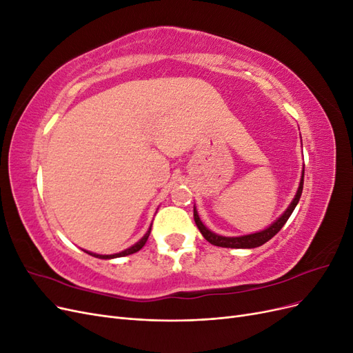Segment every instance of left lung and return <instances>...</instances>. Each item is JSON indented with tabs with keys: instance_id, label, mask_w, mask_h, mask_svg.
I'll return each mask as SVG.
<instances>
[{
	"instance_id": "1",
	"label": "left lung",
	"mask_w": 353,
	"mask_h": 353,
	"mask_svg": "<svg viewBox=\"0 0 353 353\" xmlns=\"http://www.w3.org/2000/svg\"><path fill=\"white\" fill-rule=\"evenodd\" d=\"M303 176H305V165H303V170H302L301 184H299L297 193H296L293 201L290 203V206L285 209V212L283 213V215L279 219H276L275 222H272L271 225L268 228H265L263 231L254 232V234H248V236H240V237H223V236H219V234L212 232L209 228L205 227V223L200 221L199 213H197V210L194 208L196 225L200 230L201 236L205 237L213 245H219V248H230V249H254V248H259V245L265 244L266 241H270L275 236V234L284 227V223L287 222V219L290 218V215L293 213L294 208L297 206V203H299V200H301V196H302Z\"/></svg>"
}]
</instances>
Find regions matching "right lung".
Listing matches in <instances>:
<instances>
[{
    "mask_svg": "<svg viewBox=\"0 0 353 353\" xmlns=\"http://www.w3.org/2000/svg\"><path fill=\"white\" fill-rule=\"evenodd\" d=\"M150 231H152V225H150V228H148V231L144 234V237H143L140 241L135 243L134 245H131L130 249L122 250V252H119V253H114V254H97V253H92V252H87V253L91 254V256H94V258H99V259H113V258H122V256L132 254V253H135V252L143 249V245H144L145 241L148 240V236H150Z\"/></svg>",
    "mask_w": 353,
    "mask_h": 353,
    "instance_id": "right-lung-1",
    "label": "right lung"
}]
</instances>
